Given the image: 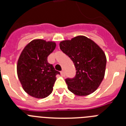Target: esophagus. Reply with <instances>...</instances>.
<instances>
[{
	"label": "esophagus",
	"mask_w": 126,
	"mask_h": 126,
	"mask_svg": "<svg viewBox=\"0 0 126 126\" xmlns=\"http://www.w3.org/2000/svg\"><path fill=\"white\" fill-rule=\"evenodd\" d=\"M61 76H63V77L65 76V73H64V71H61Z\"/></svg>",
	"instance_id": "34e87169"
}]
</instances>
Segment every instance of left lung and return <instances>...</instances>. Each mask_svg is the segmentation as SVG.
<instances>
[{
	"label": "left lung",
	"mask_w": 126,
	"mask_h": 126,
	"mask_svg": "<svg viewBox=\"0 0 126 126\" xmlns=\"http://www.w3.org/2000/svg\"><path fill=\"white\" fill-rule=\"evenodd\" d=\"M61 50L73 61L76 68L73 78L65 79L68 90L78 96H86L98 88L106 67L105 54L98 45L84 36L62 41Z\"/></svg>",
	"instance_id": "obj_1"
}]
</instances>
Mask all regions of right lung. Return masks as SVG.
Returning a JSON list of instances; mask_svg holds the SVG:
<instances>
[{
	"mask_svg": "<svg viewBox=\"0 0 126 126\" xmlns=\"http://www.w3.org/2000/svg\"><path fill=\"white\" fill-rule=\"evenodd\" d=\"M56 44L38 39L28 44L22 51L17 65V73L23 90L30 96L44 98L51 94L60 74L47 61Z\"/></svg>",
	"mask_w": 126,
	"mask_h": 126,
	"instance_id": "right-lung-1",
	"label": "right lung"
}]
</instances>
